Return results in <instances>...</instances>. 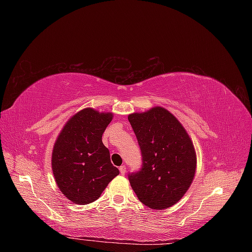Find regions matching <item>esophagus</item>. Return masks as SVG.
I'll list each match as a JSON object with an SVG mask.
<instances>
[{
	"instance_id": "esophagus-1",
	"label": "esophagus",
	"mask_w": 252,
	"mask_h": 252,
	"mask_svg": "<svg viewBox=\"0 0 252 252\" xmlns=\"http://www.w3.org/2000/svg\"><path fill=\"white\" fill-rule=\"evenodd\" d=\"M119 170H120V173L123 175V174H126V165H121Z\"/></svg>"
}]
</instances>
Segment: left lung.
Wrapping results in <instances>:
<instances>
[{"label": "left lung", "instance_id": "8db88e82", "mask_svg": "<svg viewBox=\"0 0 252 252\" xmlns=\"http://www.w3.org/2000/svg\"><path fill=\"white\" fill-rule=\"evenodd\" d=\"M142 154V168L129 181L144 205L162 210L175 205L196 172L194 145L180 121L162 107L127 117Z\"/></svg>", "mask_w": 252, "mask_h": 252}]
</instances>
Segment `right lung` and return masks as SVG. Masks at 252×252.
I'll return each instance as SVG.
<instances>
[{"label":"right lung","mask_w":252,"mask_h":252,"mask_svg":"<svg viewBox=\"0 0 252 252\" xmlns=\"http://www.w3.org/2000/svg\"><path fill=\"white\" fill-rule=\"evenodd\" d=\"M112 120L111 112L85 108L67 121L52 154L53 174L58 189L78 205L95 201L119 174L101 136Z\"/></svg>","instance_id":"1"}]
</instances>
